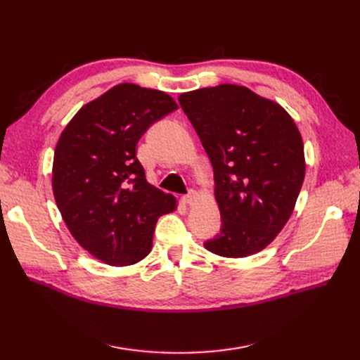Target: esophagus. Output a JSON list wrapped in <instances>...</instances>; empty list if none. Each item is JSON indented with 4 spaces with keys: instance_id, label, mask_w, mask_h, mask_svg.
I'll list each match as a JSON object with an SVG mask.
<instances>
[{
    "instance_id": "34e87169",
    "label": "esophagus",
    "mask_w": 360,
    "mask_h": 360,
    "mask_svg": "<svg viewBox=\"0 0 360 360\" xmlns=\"http://www.w3.org/2000/svg\"><path fill=\"white\" fill-rule=\"evenodd\" d=\"M197 198H198V195H197V192H195V191H192V192H189L186 195H183V197H181L184 204H192L193 201H197Z\"/></svg>"
}]
</instances>
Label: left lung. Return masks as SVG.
Listing matches in <instances>:
<instances>
[{
    "label": "left lung",
    "instance_id": "1",
    "mask_svg": "<svg viewBox=\"0 0 360 360\" xmlns=\"http://www.w3.org/2000/svg\"><path fill=\"white\" fill-rule=\"evenodd\" d=\"M179 102L214 174L222 228L205 249L228 258L259 252L290 219L303 184L307 165L296 123L279 103L243 85L188 91Z\"/></svg>",
    "mask_w": 360,
    "mask_h": 360
}]
</instances>
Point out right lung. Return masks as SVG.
<instances>
[{
  "label": "right lung",
  "mask_w": 360,
  "mask_h": 360,
  "mask_svg": "<svg viewBox=\"0 0 360 360\" xmlns=\"http://www.w3.org/2000/svg\"><path fill=\"white\" fill-rule=\"evenodd\" d=\"M177 108L167 93L118 84L84 105L58 139L52 165L57 207L75 240L106 264L144 259L158 219L176 210V198L147 181L136 144Z\"/></svg>",
  "instance_id": "1"
}]
</instances>
